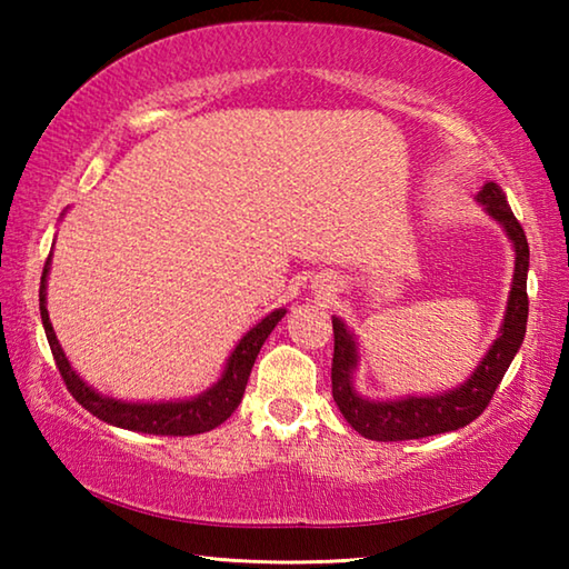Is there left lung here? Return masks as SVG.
I'll use <instances>...</instances> for the list:
<instances>
[{
    "mask_svg": "<svg viewBox=\"0 0 569 569\" xmlns=\"http://www.w3.org/2000/svg\"><path fill=\"white\" fill-rule=\"evenodd\" d=\"M477 200L499 226L505 228L515 246V278L512 291L507 298V313L499 329L497 341L479 361L475 373L459 383L457 389L435 393V397H407L397 401H371L363 399L353 389V369L359 363V346L346 323L333 316V363H331V389L333 401L341 409L343 419L359 431L361 437L373 441H407L457 431L475 421L487 403L492 401L499 381L512 363L515 353L522 346L527 331V271H529V246L527 236L507 196L497 182H485Z\"/></svg>",
    "mask_w": 569,
    "mask_h": 569,
    "instance_id": "left-lung-1",
    "label": "left lung"
}]
</instances>
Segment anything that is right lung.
Instances as JSON below:
<instances>
[{"mask_svg": "<svg viewBox=\"0 0 569 569\" xmlns=\"http://www.w3.org/2000/svg\"><path fill=\"white\" fill-rule=\"evenodd\" d=\"M52 253L47 258L44 271H42V283H40V313H42V326L47 333V341H50V349L54 356L57 369L62 373V381L67 383L72 397L88 409L92 417L112 423V427L130 429V431H142V435H160V437H190V435H203L223 423L230 413L238 409L240 399H243L246 383L250 377V369H253L256 356L261 351L268 336L276 329V323L286 316V308H276L273 313H268L261 323H256L238 346L230 353L226 363L223 377L218 379L208 391L198 393V397L186 399V401H158V403H134V401H120L112 397H102V393L88 387L77 371L67 361L60 341H57L54 329L50 323V313H47V273H50Z\"/></svg>", "mask_w": 569, "mask_h": 569, "instance_id": "right-lung-1", "label": "right lung"}]
</instances>
